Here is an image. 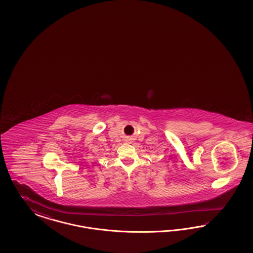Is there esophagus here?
<instances>
[{
  "label": "esophagus",
  "instance_id": "obj_1",
  "mask_svg": "<svg viewBox=\"0 0 253 253\" xmlns=\"http://www.w3.org/2000/svg\"><path fill=\"white\" fill-rule=\"evenodd\" d=\"M130 141H132V139H131V138L128 140V142H130Z\"/></svg>",
  "mask_w": 253,
  "mask_h": 253
}]
</instances>
